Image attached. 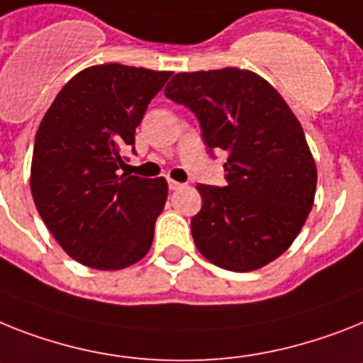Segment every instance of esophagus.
I'll use <instances>...</instances> for the list:
<instances>
[{"label":"esophagus","instance_id":"obj_1","mask_svg":"<svg viewBox=\"0 0 363 363\" xmlns=\"http://www.w3.org/2000/svg\"><path fill=\"white\" fill-rule=\"evenodd\" d=\"M184 187V184H179V182H174V179H169V189L170 191H178V189Z\"/></svg>","mask_w":363,"mask_h":363}]
</instances>
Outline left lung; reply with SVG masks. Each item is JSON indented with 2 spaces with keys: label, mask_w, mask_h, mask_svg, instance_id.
<instances>
[{
  "label": "left lung",
  "mask_w": 363,
  "mask_h": 363,
  "mask_svg": "<svg viewBox=\"0 0 363 363\" xmlns=\"http://www.w3.org/2000/svg\"><path fill=\"white\" fill-rule=\"evenodd\" d=\"M164 96L196 116L209 155L228 152L226 185H196L202 209L191 233L200 254L235 272L277 259L315 196L317 170L301 122L267 81L239 68L176 74Z\"/></svg>",
  "instance_id": "left-lung-1"
}]
</instances>
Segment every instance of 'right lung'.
I'll list each match as a JSON object with an SVG mask.
<instances>
[{
    "label": "right lung",
    "instance_id": "1",
    "mask_svg": "<svg viewBox=\"0 0 363 363\" xmlns=\"http://www.w3.org/2000/svg\"><path fill=\"white\" fill-rule=\"evenodd\" d=\"M170 76L116 62L86 68L62 86L38 125L33 200L62 250L86 267H130L152 247L167 182L118 170Z\"/></svg>",
    "mask_w": 363,
    "mask_h": 363
}]
</instances>
